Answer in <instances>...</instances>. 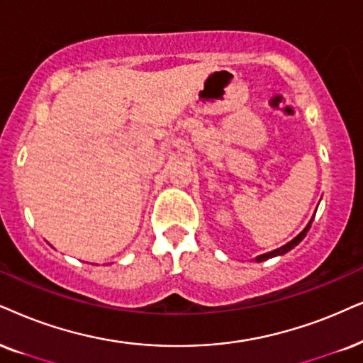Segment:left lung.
Here are the masks:
<instances>
[{
	"mask_svg": "<svg viewBox=\"0 0 363 363\" xmlns=\"http://www.w3.org/2000/svg\"><path fill=\"white\" fill-rule=\"evenodd\" d=\"M311 221H313V219H310V223L306 224V228L303 229V231H301L300 235H298L296 238H293V240H291L290 242H286V245H284V246L278 247V250L269 251V253H264V255H261V256H256V261H258V263H261V261H266V259H269V258H274V256H281V255H284V253H288V251H290V250H293V247H295V246L298 245V242L303 241V238L306 236V233H308V229H310V226H311Z\"/></svg>",
	"mask_w": 363,
	"mask_h": 363,
	"instance_id": "left-lung-1",
	"label": "left lung"
}]
</instances>
